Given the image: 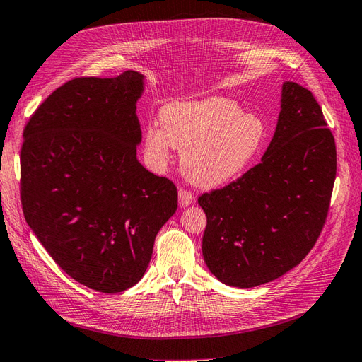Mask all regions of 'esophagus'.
<instances>
[{
	"mask_svg": "<svg viewBox=\"0 0 362 362\" xmlns=\"http://www.w3.org/2000/svg\"><path fill=\"white\" fill-rule=\"evenodd\" d=\"M192 202H194V195L189 191H186V189L179 191V206L180 207L189 206Z\"/></svg>",
	"mask_w": 362,
	"mask_h": 362,
	"instance_id": "esophagus-1",
	"label": "esophagus"
}]
</instances>
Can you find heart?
I'll return each instance as SVG.
<instances>
[{"mask_svg": "<svg viewBox=\"0 0 362 362\" xmlns=\"http://www.w3.org/2000/svg\"><path fill=\"white\" fill-rule=\"evenodd\" d=\"M159 124L148 126L144 134L151 164L162 168L171 147L177 148L185 177L204 189L236 179L264 139L263 122L226 98L171 102L160 110Z\"/></svg>", "mask_w": 362, "mask_h": 362, "instance_id": "b5f03b06", "label": "heart"}]
</instances>
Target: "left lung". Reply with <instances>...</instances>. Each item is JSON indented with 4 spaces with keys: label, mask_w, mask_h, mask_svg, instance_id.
<instances>
[{
    "label": "left lung",
    "mask_w": 362,
    "mask_h": 362,
    "mask_svg": "<svg viewBox=\"0 0 362 362\" xmlns=\"http://www.w3.org/2000/svg\"><path fill=\"white\" fill-rule=\"evenodd\" d=\"M337 173L332 132L313 93L286 81L260 164L198 198L203 257L221 283L251 288L293 269L325 226Z\"/></svg>",
    "instance_id": "left-lung-1"
}]
</instances>
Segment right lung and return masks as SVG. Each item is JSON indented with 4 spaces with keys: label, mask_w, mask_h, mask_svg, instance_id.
Listing matches in <instances>:
<instances>
[{
    "label": "right lung",
    "mask_w": 362,
    "mask_h": 362,
    "mask_svg": "<svg viewBox=\"0 0 362 362\" xmlns=\"http://www.w3.org/2000/svg\"><path fill=\"white\" fill-rule=\"evenodd\" d=\"M144 75L75 78L34 111L21 148L27 224L75 281L119 293L143 278L177 189L136 159Z\"/></svg>",
    "instance_id": "add662e5"
}]
</instances>
